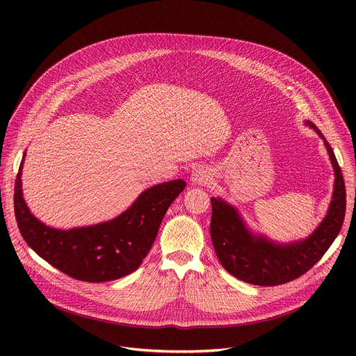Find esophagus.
<instances>
[{"label": "esophagus", "instance_id": "1", "mask_svg": "<svg viewBox=\"0 0 356 356\" xmlns=\"http://www.w3.org/2000/svg\"><path fill=\"white\" fill-rule=\"evenodd\" d=\"M209 177H210V176L207 175V172H204V170H197V172L193 173L191 180H193L194 184H206V183L209 181Z\"/></svg>", "mask_w": 356, "mask_h": 356}]
</instances>
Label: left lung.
<instances>
[{
    "instance_id": "left-lung-1",
    "label": "left lung",
    "mask_w": 356,
    "mask_h": 356,
    "mask_svg": "<svg viewBox=\"0 0 356 356\" xmlns=\"http://www.w3.org/2000/svg\"><path fill=\"white\" fill-rule=\"evenodd\" d=\"M306 124L324 138L313 122ZM325 146L335 170L334 195L321 225L302 242L283 246L253 236L231 206L222 200L211 198V239L217 257L228 273L250 284L277 286L300 277L324 257L341 231L346 209L343 176L327 140Z\"/></svg>"
}]
</instances>
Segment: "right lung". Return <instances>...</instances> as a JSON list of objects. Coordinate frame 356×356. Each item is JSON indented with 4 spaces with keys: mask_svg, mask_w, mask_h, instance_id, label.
I'll list each match as a JSON object with an SVG mask.
<instances>
[{
    "mask_svg": "<svg viewBox=\"0 0 356 356\" xmlns=\"http://www.w3.org/2000/svg\"><path fill=\"white\" fill-rule=\"evenodd\" d=\"M21 169L14 211L25 242L54 268L81 282H108L136 270L154 243L161 222L186 181L172 180L143 191L120 217L86 228L60 231L38 221L22 198Z\"/></svg>",
    "mask_w": 356,
    "mask_h": 356,
    "instance_id": "add662e5",
    "label": "right lung"
}]
</instances>
